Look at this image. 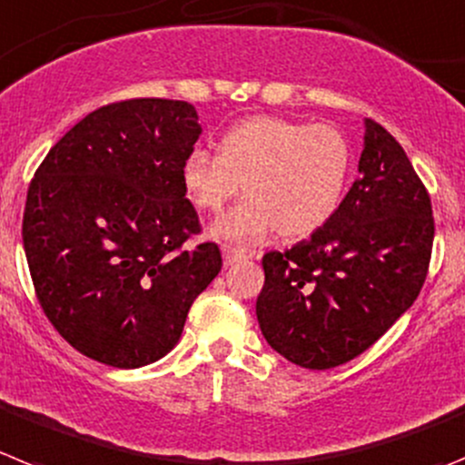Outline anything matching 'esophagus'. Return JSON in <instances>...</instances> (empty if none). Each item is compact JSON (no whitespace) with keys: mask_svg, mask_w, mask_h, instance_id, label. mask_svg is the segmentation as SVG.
<instances>
[{"mask_svg":"<svg viewBox=\"0 0 465 465\" xmlns=\"http://www.w3.org/2000/svg\"><path fill=\"white\" fill-rule=\"evenodd\" d=\"M221 251H223L225 265H232V262H237V261H246V258H253V253H251V251L235 249V246H223Z\"/></svg>","mask_w":465,"mask_h":465,"instance_id":"esophagus-1","label":"esophagus"}]
</instances>
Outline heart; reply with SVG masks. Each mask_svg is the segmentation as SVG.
<instances>
[{
    "mask_svg": "<svg viewBox=\"0 0 465 465\" xmlns=\"http://www.w3.org/2000/svg\"><path fill=\"white\" fill-rule=\"evenodd\" d=\"M351 168V143L334 126L261 114L232 126L219 154L191 149L182 184L198 210L221 212L244 182L249 195L216 221L212 235L251 244L276 228L292 240L321 230L339 210Z\"/></svg>",
    "mask_w": 465,
    "mask_h": 465,
    "instance_id": "b5f03b06",
    "label": "heart"
}]
</instances>
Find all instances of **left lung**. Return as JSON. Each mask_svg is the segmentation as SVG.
I'll list each match as a JSON object with an SVG mask.
<instances>
[{
  "mask_svg": "<svg viewBox=\"0 0 465 465\" xmlns=\"http://www.w3.org/2000/svg\"><path fill=\"white\" fill-rule=\"evenodd\" d=\"M360 177L336 214L262 258L255 316L285 360L322 371L373 346L412 306L433 246L431 200L394 135L364 119Z\"/></svg>",
  "mask_w": 465,
  "mask_h": 465,
  "instance_id": "left-lung-1",
  "label": "left lung"
}]
</instances>
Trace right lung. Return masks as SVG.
Segmentation results:
<instances>
[{
  "mask_svg": "<svg viewBox=\"0 0 465 465\" xmlns=\"http://www.w3.org/2000/svg\"><path fill=\"white\" fill-rule=\"evenodd\" d=\"M203 129L186 101L131 99L80 119L38 165L23 244L45 316L83 355L138 369L174 348L221 272L182 163Z\"/></svg>",
  "mask_w": 465,
  "mask_h": 465,
  "instance_id": "obj_1",
  "label": "right lung"
}]
</instances>
